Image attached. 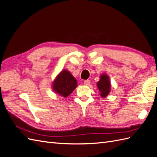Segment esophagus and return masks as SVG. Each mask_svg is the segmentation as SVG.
<instances>
[{"mask_svg": "<svg viewBox=\"0 0 157 157\" xmlns=\"http://www.w3.org/2000/svg\"><path fill=\"white\" fill-rule=\"evenodd\" d=\"M90 81H89V80H86V81H85V82H84V84H85V85H90Z\"/></svg>", "mask_w": 157, "mask_h": 157, "instance_id": "obj_1", "label": "esophagus"}]
</instances>
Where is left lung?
I'll list each match as a JSON object with an SVG mask.
<instances>
[{
    "mask_svg": "<svg viewBox=\"0 0 157 157\" xmlns=\"http://www.w3.org/2000/svg\"><path fill=\"white\" fill-rule=\"evenodd\" d=\"M97 86L99 91L101 92V96L102 97L107 96L110 90V82L109 76L106 75H102L100 81L97 82Z\"/></svg>",
    "mask_w": 157,
    "mask_h": 157,
    "instance_id": "1",
    "label": "left lung"
}]
</instances>
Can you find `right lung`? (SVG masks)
Returning a JSON list of instances; mask_svg holds the SVG:
<instances>
[{"label": "right lung", "instance_id": "1", "mask_svg": "<svg viewBox=\"0 0 157 157\" xmlns=\"http://www.w3.org/2000/svg\"><path fill=\"white\" fill-rule=\"evenodd\" d=\"M77 86L76 79L67 70L62 71L53 83V89L61 96L67 97Z\"/></svg>", "mask_w": 157, "mask_h": 157}]
</instances>
